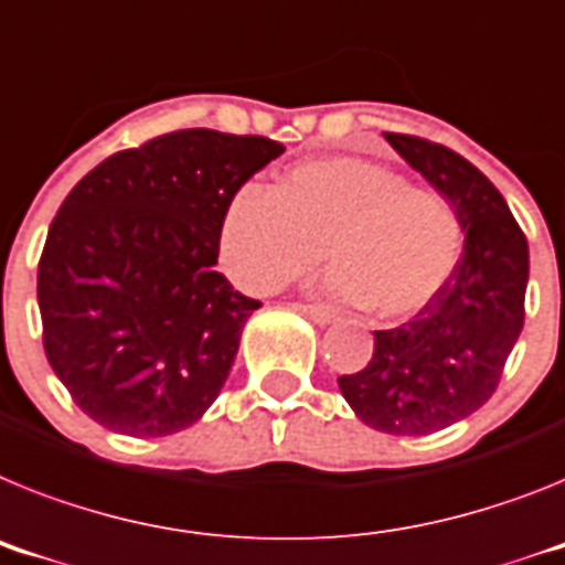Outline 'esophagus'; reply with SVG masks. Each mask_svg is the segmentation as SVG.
Wrapping results in <instances>:
<instances>
[{"label":"esophagus","mask_w":565,"mask_h":565,"mask_svg":"<svg viewBox=\"0 0 565 565\" xmlns=\"http://www.w3.org/2000/svg\"><path fill=\"white\" fill-rule=\"evenodd\" d=\"M297 308H300V311L308 317V320L320 322V326H326V322H334L337 320L334 311H331V308H326V306H320V302H300V306H297Z\"/></svg>","instance_id":"34e87169"}]
</instances>
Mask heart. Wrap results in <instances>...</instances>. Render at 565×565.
Returning <instances> with one entry per match:
<instances>
[{
	"label": "heart",
	"mask_w": 565,
	"mask_h": 565,
	"mask_svg": "<svg viewBox=\"0 0 565 565\" xmlns=\"http://www.w3.org/2000/svg\"><path fill=\"white\" fill-rule=\"evenodd\" d=\"M220 263L236 286L268 294L322 257L334 297L377 320H406L440 294L462 254L448 196L356 157L306 159L268 191L243 185L220 216Z\"/></svg>",
	"instance_id": "b5f03b06"
}]
</instances>
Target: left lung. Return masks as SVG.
I'll list each match as a JSON object with an SVG mask.
<instances>
[{
    "label": "left lung",
    "instance_id": "1",
    "mask_svg": "<svg viewBox=\"0 0 565 565\" xmlns=\"http://www.w3.org/2000/svg\"><path fill=\"white\" fill-rule=\"evenodd\" d=\"M462 216L460 263L440 294L397 329L374 331L369 365L342 374V397L365 426L420 437L469 417L494 394L523 331L529 243L483 171L451 148L385 134Z\"/></svg>",
    "mask_w": 565,
    "mask_h": 565
}]
</instances>
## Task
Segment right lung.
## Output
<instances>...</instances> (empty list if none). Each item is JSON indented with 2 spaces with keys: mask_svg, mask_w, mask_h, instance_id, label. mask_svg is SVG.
<instances>
[{
  "mask_svg": "<svg viewBox=\"0 0 565 565\" xmlns=\"http://www.w3.org/2000/svg\"><path fill=\"white\" fill-rule=\"evenodd\" d=\"M282 151L185 128L110 153L65 196L36 297L47 363L90 420L166 437L209 412L259 308L214 268L220 216Z\"/></svg>",
  "mask_w": 565,
  "mask_h": 565,
  "instance_id": "right-lung-1",
  "label": "right lung"
}]
</instances>
